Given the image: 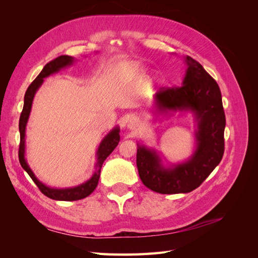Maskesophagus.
I'll list each match as a JSON object with an SVG mask.
<instances>
[{
  "mask_svg": "<svg viewBox=\"0 0 258 258\" xmlns=\"http://www.w3.org/2000/svg\"><path fill=\"white\" fill-rule=\"evenodd\" d=\"M128 129L130 130H137L140 127V120L137 117H130L128 119Z\"/></svg>",
  "mask_w": 258,
  "mask_h": 258,
  "instance_id": "34e87169",
  "label": "esophagus"
}]
</instances>
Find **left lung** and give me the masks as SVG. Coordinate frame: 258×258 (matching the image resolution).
Returning <instances> with one entry per match:
<instances>
[{
    "mask_svg": "<svg viewBox=\"0 0 258 258\" xmlns=\"http://www.w3.org/2000/svg\"><path fill=\"white\" fill-rule=\"evenodd\" d=\"M182 86L160 89L154 97L159 115L190 112L196 122V147L190 157L165 166L154 148L138 144L137 167L147 188L159 194H186L196 189L221 162L224 155L225 113L217 83L199 62L185 57Z\"/></svg>",
    "mask_w": 258,
    "mask_h": 258,
    "instance_id": "obj_1",
    "label": "left lung"
}]
</instances>
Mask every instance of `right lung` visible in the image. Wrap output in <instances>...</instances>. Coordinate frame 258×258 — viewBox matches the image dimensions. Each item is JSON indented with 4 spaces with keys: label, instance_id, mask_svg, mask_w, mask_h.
<instances>
[{
    "label": "right lung",
    "instance_id": "right-lung-1",
    "mask_svg": "<svg viewBox=\"0 0 258 258\" xmlns=\"http://www.w3.org/2000/svg\"><path fill=\"white\" fill-rule=\"evenodd\" d=\"M75 62V59L71 56H60L52 61L48 62L46 64L41 73L37 75L36 79L31 83V85L28 87L26 95H25V102H23V108L20 115L19 119V132H20V144H19V161L22 169L26 171V172L30 175V177L33 179V182L36 184V186L40 188V190L47 196L50 199L53 200H61V201H75L80 200L83 198H86L87 196L96 189L98 185L99 178H100V172L101 168L104 160L107 158V156L115 150V147L119 143V127L113 128L108 134L103 138L102 141H101L98 150H97V162H96V170L93 172L92 176L86 181L85 183L75 186V187H70V188H53V187H49L42 183L40 179H38L33 171L31 170L29 167L28 162L26 160V127L27 122L29 120V116L31 113V108H32L33 99L36 91L38 88L41 87L42 84L44 83V79L48 77L51 74L58 73L61 69H64L67 67L72 66Z\"/></svg>",
    "mask_w": 258,
    "mask_h": 258
}]
</instances>
